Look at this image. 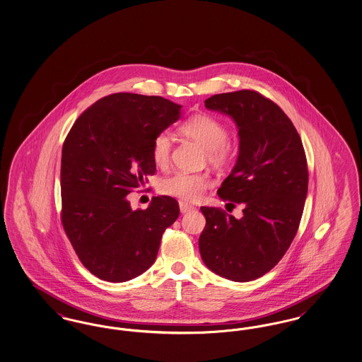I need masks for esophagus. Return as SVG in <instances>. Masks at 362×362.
<instances>
[{"label": "esophagus", "instance_id": "1", "mask_svg": "<svg viewBox=\"0 0 362 362\" xmlns=\"http://www.w3.org/2000/svg\"><path fill=\"white\" fill-rule=\"evenodd\" d=\"M179 207H180V213H183V214H186V213H189V211H194V210H195V207L191 206V205L186 204V202H180V204H179Z\"/></svg>", "mask_w": 362, "mask_h": 362}]
</instances>
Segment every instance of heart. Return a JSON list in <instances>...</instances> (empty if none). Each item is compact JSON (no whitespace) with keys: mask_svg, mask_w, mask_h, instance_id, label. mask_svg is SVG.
Returning <instances> with one entry per match:
<instances>
[{"mask_svg":"<svg viewBox=\"0 0 362 362\" xmlns=\"http://www.w3.org/2000/svg\"><path fill=\"white\" fill-rule=\"evenodd\" d=\"M180 132L197 141L206 149L207 161L216 167H223L230 161L235 149L226 139L228 129L224 122L210 114L192 115L180 126ZM173 142L167 133H158L152 142V158L157 165L164 167L171 157ZM211 186V179L206 173H189L179 171L164 177L158 189L180 201L195 202Z\"/></svg>","mask_w":362,"mask_h":362,"instance_id":"1","label":"heart"}]
</instances>
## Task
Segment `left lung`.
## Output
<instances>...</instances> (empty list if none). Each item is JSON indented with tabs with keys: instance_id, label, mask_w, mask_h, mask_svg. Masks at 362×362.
Masks as SVG:
<instances>
[{
	"instance_id": "1",
	"label": "left lung",
	"mask_w": 362,
	"mask_h": 362,
	"mask_svg": "<svg viewBox=\"0 0 362 362\" xmlns=\"http://www.w3.org/2000/svg\"><path fill=\"white\" fill-rule=\"evenodd\" d=\"M207 110L229 115L239 129L238 161L217 191L243 217L202 206L206 218L199 252L207 267L226 279L247 282L269 273L297 233L308 191L301 138L286 114L255 90L214 95Z\"/></svg>"
}]
</instances>
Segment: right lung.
<instances>
[{
    "label": "right lung",
    "instance_id": "add662e5",
    "mask_svg": "<svg viewBox=\"0 0 362 362\" xmlns=\"http://www.w3.org/2000/svg\"><path fill=\"white\" fill-rule=\"evenodd\" d=\"M180 108L160 96L112 93L86 108L64 142L61 221L81 263L103 281L146 272L179 217L175 198L153 197L145 210H133L127 194L155 175L152 142Z\"/></svg>",
    "mask_w": 362,
    "mask_h": 362
}]
</instances>
